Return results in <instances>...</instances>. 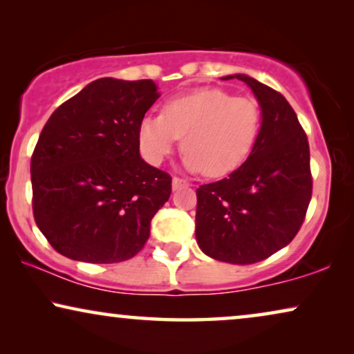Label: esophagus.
Segmentation results:
<instances>
[{"label": "esophagus", "instance_id": "obj_1", "mask_svg": "<svg viewBox=\"0 0 354 354\" xmlns=\"http://www.w3.org/2000/svg\"><path fill=\"white\" fill-rule=\"evenodd\" d=\"M185 187H190V183L187 180H183V178H178V177L172 178V190H180V188H185Z\"/></svg>", "mask_w": 354, "mask_h": 354}]
</instances>
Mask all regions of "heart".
<instances>
[{
  "label": "heart",
  "instance_id": "obj_1",
  "mask_svg": "<svg viewBox=\"0 0 354 354\" xmlns=\"http://www.w3.org/2000/svg\"><path fill=\"white\" fill-rule=\"evenodd\" d=\"M259 130L258 101L203 88L167 100L161 114L145 115L137 138L140 153L149 164H161L182 138L187 169L222 177L246 161Z\"/></svg>",
  "mask_w": 354,
  "mask_h": 354
}]
</instances>
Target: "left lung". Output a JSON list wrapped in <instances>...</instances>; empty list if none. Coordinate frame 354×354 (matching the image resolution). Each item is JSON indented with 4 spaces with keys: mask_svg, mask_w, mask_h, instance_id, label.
Returning a JSON list of instances; mask_svg holds the SVG:
<instances>
[{
    "mask_svg": "<svg viewBox=\"0 0 354 354\" xmlns=\"http://www.w3.org/2000/svg\"><path fill=\"white\" fill-rule=\"evenodd\" d=\"M253 91L261 130L253 151L219 182L196 190V241L203 253L230 264H253L277 253L298 234L313 193L309 143L279 91L234 74Z\"/></svg>",
    "mask_w": 354,
    "mask_h": 354,
    "instance_id": "left-lung-1",
    "label": "left lung"
}]
</instances>
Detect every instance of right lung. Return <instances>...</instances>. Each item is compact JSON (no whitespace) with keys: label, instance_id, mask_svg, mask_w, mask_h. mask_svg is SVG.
I'll return each instance as SVG.
<instances>
[{"label":"right lung","instance_id":"add662e5","mask_svg":"<svg viewBox=\"0 0 354 354\" xmlns=\"http://www.w3.org/2000/svg\"><path fill=\"white\" fill-rule=\"evenodd\" d=\"M153 80L103 77L62 103L32 154L33 217L57 253L93 264L133 258L169 200L172 178L140 156Z\"/></svg>","mask_w":354,"mask_h":354}]
</instances>
